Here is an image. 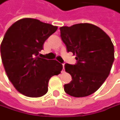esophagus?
Listing matches in <instances>:
<instances>
[{"instance_id": "1", "label": "esophagus", "mask_w": 120, "mask_h": 120, "mask_svg": "<svg viewBox=\"0 0 120 120\" xmlns=\"http://www.w3.org/2000/svg\"><path fill=\"white\" fill-rule=\"evenodd\" d=\"M62 66H63V69L64 70V71L62 70V72H64V64H62Z\"/></svg>"}]
</instances>
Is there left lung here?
I'll list each match as a JSON object with an SVG mask.
<instances>
[{"instance_id":"1","label":"left lung","mask_w":120,"mask_h":120,"mask_svg":"<svg viewBox=\"0 0 120 120\" xmlns=\"http://www.w3.org/2000/svg\"><path fill=\"white\" fill-rule=\"evenodd\" d=\"M60 33L67 51L76 56L75 64L64 65L72 76V81L64 85V91L74 97L94 94L105 81L114 61L111 38L99 27L87 23L61 26Z\"/></svg>"}]
</instances>
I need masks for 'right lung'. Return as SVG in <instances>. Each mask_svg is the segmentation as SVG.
I'll use <instances>...</instances> for the list:
<instances>
[{
	"instance_id": "add662e5",
	"label": "right lung",
	"mask_w": 120,
	"mask_h": 120,
	"mask_svg": "<svg viewBox=\"0 0 120 120\" xmlns=\"http://www.w3.org/2000/svg\"><path fill=\"white\" fill-rule=\"evenodd\" d=\"M58 27L33 18L14 23L0 44L1 59L6 75L15 89L29 97L47 93L48 82L62 70L56 60L41 58L44 44Z\"/></svg>"
}]
</instances>
